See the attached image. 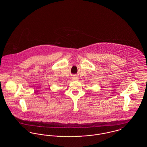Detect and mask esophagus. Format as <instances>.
<instances>
[{
	"label": "esophagus",
	"mask_w": 147,
	"mask_h": 147,
	"mask_svg": "<svg viewBox=\"0 0 147 147\" xmlns=\"http://www.w3.org/2000/svg\"><path fill=\"white\" fill-rule=\"evenodd\" d=\"M72 80H74V81H77V80H78V78L77 77H72Z\"/></svg>",
	"instance_id": "1"
}]
</instances>
